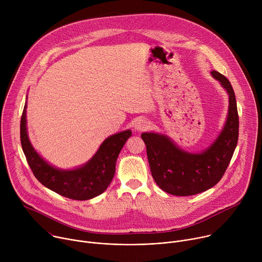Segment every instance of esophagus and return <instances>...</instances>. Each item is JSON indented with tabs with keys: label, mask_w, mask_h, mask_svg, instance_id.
I'll return each instance as SVG.
<instances>
[{
	"label": "esophagus",
	"mask_w": 262,
	"mask_h": 262,
	"mask_svg": "<svg viewBox=\"0 0 262 262\" xmlns=\"http://www.w3.org/2000/svg\"><path fill=\"white\" fill-rule=\"evenodd\" d=\"M148 127H150V121H149L148 119L146 118H139L136 120L135 122V129L139 130V132H142V130H145L147 129Z\"/></svg>",
	"instance_id": "esophagus-1"
}]
</instances>
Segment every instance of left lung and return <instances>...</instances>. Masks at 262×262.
Here are the masks:
<instances>
[{
	"label": "left lung",
	"mask_w": 262,
	"mask_h": 262,
	"mask_svg": "<svg viewBox=\"0 0 262 262\" xmlns=\"http://www.w3.org/2000/svg\"><path fill=\"white\" fill-rule=\"evenodd\" d=\"M229 96L228 115L215 140L201 152H189L167 135L143 133L152 177L160 188L171 195L192 196L212 188L225 173L238 140V114L233 88L226 77L210 71Z\"/></svg>",
	"instance_id": "left-lung-1"
}]
</instances>
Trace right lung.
Here are the masks:
<instances>
[{
    "instance_id": "right-lung-1",
    "label": "right lung",
    "mask_w": 262,
    "mask_h": 262,
    "mask_svg": "<svg viewBox=\"0 0 262 262\" xmlns=\"http://www.w3.org/2000/svg\"><path fill=\"white\" fill-rule=\"evenodd\" d=\"M130 136V129L112 135L100 144L86 164L73 169H60L47 162L30 142L27 101L20 119V143L33 174L46 188L73 200H89L106 190L114 177L117 158Z\"/></svg>"
}]
</instances>
